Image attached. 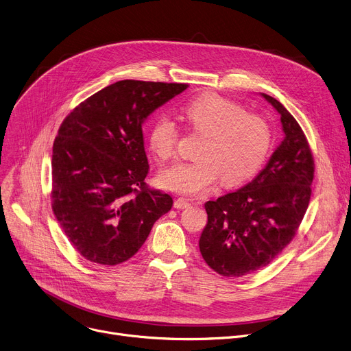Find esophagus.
Segmentation results:
<instances>
[{"label":"esophagus","instance_id":"esophagus-1","mask_svg":"<svg viewBox=\"0 0 351 351\" xmlns=\"http://www.w3.org/2000/svg\"><path fill=\"white\" fill-rule=\"evenodd\" d=\"M190 205V201L187 199V198H182V197H180V198H177L176 201H174V208H177V210H184V208H187Z\"/></svg>","mask_w":351,"mask_h":351}]
</instances>
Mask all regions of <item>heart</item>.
I'll return each instance as SVG.
<instances>
[{
    "label": "heart",
    "mask_w": 351,
    "mask_h": 351,
    "mask_svg": "<svg viewBox=\"0 0 351 351\" xmlns=\"http://www.w3.org/2000/svg\"><path fill=\"white\" fill-rule=\"evenodd\" d=\"M191 130L204 136L197 158L162 170L158 181L164 189L185 195L208 191L222 178L235 185L252 177L271 150L272 133L266 120L245 113L238 103L215 93H205L182 108ZM178 128L167 114L154 119L149 144L154 156L169 161L176 156Z\"/></svg>",
    "instance_id": "obj_1"
}]
</instances>
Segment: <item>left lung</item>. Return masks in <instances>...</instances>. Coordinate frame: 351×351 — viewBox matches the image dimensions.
Masks as SVG:
<instances>
[{"mask_svg": "<svg viewBox=\"0 0 351 351\" xmlns=\"http://www.w3.org/2000/svg\"><path fill=\"white\" fill-rule=\"evenodd\" d=\"M262 96L280 114L283 141L251 182L205 202L208 222L199 251L211 269L226 278L269 265L295 238L312 195L315 160L302 128L280 101Z\"/></svg>", "mask_w": 351, "mask_h": 351, "instance_id": "obj_1", "label": "left lung"}]
</instances>
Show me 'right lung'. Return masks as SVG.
<instances>
[{
  "instance_id": "right-lung-1",
  "label": "right lung",
  "mask_w": 351,
  "mask_h": 351,
  "mask_svg": "<svg viewBox=\"0 0 351 351\" xmlns=\"http://www.w3.org/2000/svg\"><path fill=\"white\" fill-rule=\"evenodd\" d=\"M185 84L119 80L65 117L52 150V210L73 248L89 262L130 259L173 198L144 181L149 161L143 121Z\"/></svg>"
}]
</instances>
